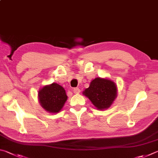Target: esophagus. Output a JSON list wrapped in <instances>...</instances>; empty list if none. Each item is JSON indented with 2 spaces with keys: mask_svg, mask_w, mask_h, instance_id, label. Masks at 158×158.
Returning <instances> with one entry per match:
<instances>
[{
  "mask_svg": "<svg viewBox=\"0 0 158 158\" xmlns=\"http://www.w3.org/2000/svg\"><path fill=\"white\" fill-rule=\"evenodd\" d=\"M80 89L79 88H74L73 89V92H74V93H75V94H78V93H80Z\"/></svg>",
  "mask_w": 158,
  "mask_h": 158,
  "instance_id": "1",
  "label": "esophagus"
}]
</instances>
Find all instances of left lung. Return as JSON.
Segmentation results:
<instances>
[{
	"instance_id": "8db88e82",
	"label": "left lung",
	"mask_w": 158,
	"mask_h": 158,
	"mask_svg": "<svg viewBox=\"0 0 158 158\" xmlns=\"http://www.w3.org/2000/svg\"><path fill=\"white\" fill-rule=\"evenodd\" d=\"M82 93L90 99L97 110H104L110 108L117 98V88L112 80L97 77Z\"/></svg>"
}]
</instances>
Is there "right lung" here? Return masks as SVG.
<instances>
[{
	"instance_id": "add662e5",
	"label": "right lung",
	"mask_w": 158,
	"mask_h": 158,
	"mask_svg": "<svg viewBox=\"0 0 158 158\" xmlns=\"http://www.w3.org/2000/svg\"><path fill=\"white\" fill-rule=\"evenodd\" d=\"M38 99L41 106L50 113H58L64 107L68 96L64 87L52 83L39 90Z\"/></svg>"
}]
</instances>
